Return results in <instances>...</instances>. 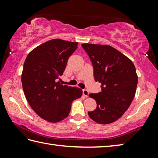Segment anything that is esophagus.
Returning <instances> with one entry per match:
<instances>
[{"mask_svg":"<svg viewBox=\"0 0 158 158\" xmlns=\"http://www.w3.org/2000/svg\"><path fill=\"white\" fill-rule=\"evenodd\" d=\"M83 94L84 96L85 97H88V95H89V92L87 89H83Z\"/></svg>","mask_w":158,"mask_h":158,"instance_id":"34e87169","label":"esophagus"}]
</instances>
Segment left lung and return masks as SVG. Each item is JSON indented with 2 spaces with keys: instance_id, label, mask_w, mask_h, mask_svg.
Listing matches in <instances>:
<instances>
[{
  "instance_id": "obj_1",
  "label": "left lung",
  "mask_w": 158,
  "mask_h": 158,
  "mask_svg": "<svg viewBox=\"0 0 158 158\" xmlns=\"http://www.w3.org/2000/svg\"><path fill=\"white\" fill-rule=\"evenodd\" d=\"M94 67L96 81L101 83L102 92L89 94L96 109L88 115L100 124H109L122 117L135 96L138 76L133 62L113 47L83 43Z\"/></svg>"
}]
</instances>
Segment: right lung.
<instances>
[{"label":"right lung","instance_id":"right-lung-1","mask_svg":"<svg viewBox=\"0 0 158 158\" xmlns=\"http://www.w3.org/2000/svg\"><path fill=\"white\" fill-rule=\"evenodd\" d=\"M77 45L52 39L32 50L25 60L22 73L23 92L34 111L48 122L66 118L72 102L82 96L81 89L58 81Z\"/></svg>","mask_w":158,"mask_h":158}]
</instances>
